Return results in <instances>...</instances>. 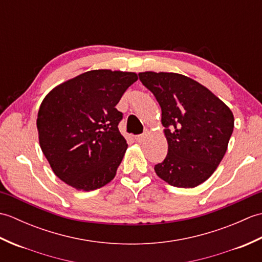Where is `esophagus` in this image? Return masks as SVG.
Returning a JSON list of instances; mask_svg holds the SVG:
<instances>
[{"mask_svg": "<svg viewBox=\"0 0 262 262\" xmlns=\"http://www.w3.org/2000/svg\"><path fill=\"white\" fill-rule=\"evenodd\" d=\"M147 137H148V133H147V132H145V133H144V134L136 136V137H135V140H136V142H138V143H143L144 141H146V138H147Z\"/></svg>", "mask_w": 262, "mask_h": 262, "instance_id": "34e87169", "label": "esophagus"}]
</instances>
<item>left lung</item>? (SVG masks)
I'll list each match as a JSON object with an SVG mask.
<instances>
[{"mask_svg": "<svg viewBox=\"0 0 262 262\" xmlns=\"http://www.w3.org/2000/svg\"><path fill=\"white\" fill-rule=\"evenodd\" d=\"M140 80L162 110L168 154L154 166L169 185L194 188L214 173L226 153L234 128L231 109L186 75L168 72H142Z\"/></svg>", "mask_w": 262, "mask_h": 262, "instance_id": "1", "label": "left lung"}]
</instances>
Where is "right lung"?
I'll return each instance as SVG.
<instances>
[{"mask_svg": "<svg viewBox=\"0 0 262 262\" xmlns=\"http://www.w3.org/2000/svg\"><path fill=\"white\" fill-rule=\"evenodd\" d=\"M137 80L134 72L93 70L60 83L43 98L37 116L39 144L66 185L91 191L114 179L128 147L116 105Z\"/></svg>", "mask_w": 262, "mask_h": 262, "instance_id": "obj_1", "label": "right lung"}]
</instances>
